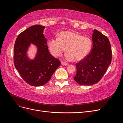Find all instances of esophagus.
Returning a JSON list of instances; mask_svg holds the SVG:
<instances>
[{
    "mask_svg": "<svg viewBox=\"0 0 123 123\" xmlns=\"http://www.w3.org/2000/svg\"><path fill=\"white\" fill-rule=\"evenodd\" d=\"M61 63H62V65H64V66H68V65H69V64H68V63L65 62H62Z\"/></svg>",
    "mask_w": 123,
    "mask_h": 123,
    "instance_id": "34e87169",
    "label": "esophagus"
}]
</instances>
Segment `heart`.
Returning a JSON list of instances; mask_svg holds the SVG:
<instances>
[{
  "instance_id": "heart-1",
  "label": "heart",
  "mask_w": 123,
  "mask_h": 123,
  "mask_svg": "<svg viewBox=\"0 0 123 123\" xmlns=\"http://www.w3.org/2000/svg\"><path fill=\"white\" fill-rule=\"evenodd\" d=\"M49 47L54 56L62 55L66 49L67 58L77 62L84 58L90 52L92 43L87 37L75 32L65 31L59 34L58 38L50 39Z\"/></svg>"
}]
</instances>
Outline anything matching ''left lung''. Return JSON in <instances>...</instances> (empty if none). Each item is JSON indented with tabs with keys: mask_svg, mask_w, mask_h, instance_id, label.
Listing matches in <instances>:
<instances>
[{
	"mask_svg": "<svg viewBox=\"0 0 123 123\" xmlns=\"http://www.w3.org/2000/svg\"><path fill=\"white\" fill-rule=\"evenodd\" d=\"M91 52L76 64L74 80L81 85L90 86L98 83L105 74L112 60V50L107 36L96 30L92 36Z\"/></svg>",
	"mask_w": 123,
	"mask_h": 123,
	"instance_id": "1",
	"label": "left lung"
}]
</instances>
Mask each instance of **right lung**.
Listing matches in <instances>:
<instances>
[{
    "label": "right lung",
    "mask_w": 123,
    "mask_h": 123,
    "mask_svg": "<svg viewBox=\"0 0 123 123\" xmlns=\"http://www.w3.org/2000/svg\"><path fill=\"white\" fill-rule=\"evenodd\" d=\"M44 26H31L18 35L14 48V63L16 70L26 83L33 86H41L51 79L61 62L48 50L47 40L43 35ZM38 47L36 58L30 61L26 50L31 43Z\"/></svg>",
    "instance_id": "right-lung-1"
}]
</instances>
